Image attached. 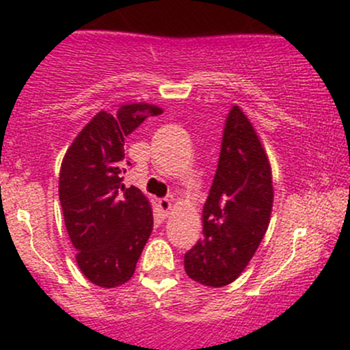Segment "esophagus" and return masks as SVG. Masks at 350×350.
Instances as JSON below:
<instances>
[{
  "label": "esophagus",
  "mask_w": 350,
  "mask_h": 350,
  "mask_svg": "<svg viewBox=\"0 0 350 350\" xmlns=\"http://www.w3.org/2000/svg\"><path fill=\"white\" fill-rule=\"evenodd\" d=\"M157 205H158V208H160L161 214L167 215L168 212H170V208H172V200L168 199V197H165V199H158Z\"/></svg>",
  "instance_id": "esophagus-1"
}]
</instances>
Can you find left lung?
<instances>
[{"instance_id":"1","label":"left lung","mask_w":350,"mask_h":350,"mask_svg":"<svg viewBox=\"0 0 350 350\" xmlns=\"http://www.w3.org/2000/svg\"><path fill=\"white\" fill-rule=\"evenodd\" d=\"M271 207V167L266 151L246 114L232 106L202 211L204 237L183 256L187 275L212 288L232 283L261 244Z\"/></svg>"}]
</instances>
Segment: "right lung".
I'll list each match as a JSON object with an SVG mask.
<instances>
[{
    "label": "right lung",
    "mask_w": 350,
    "mask_h": 350,
    "mask_svg": "<svg viewBox=\"0 0 350 350\" xmlns=\"http://www.w3.org/2000/svg\"><path fill=\"white\" fill-rule=\"evenodd\" d=\"M153 104H122L116 114L97 113L64 157L59 197L77 265L97 286L114 288L133 276L153 229L150 202L136 187L124 189V138ZM129 165V163H128Z\"/></svg>",
    "instance_id": "add662e5"
}]
</instances>
